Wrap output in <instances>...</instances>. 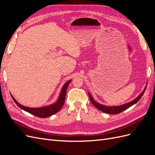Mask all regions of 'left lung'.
Here are the masks:
<instances>
[{"mask_svg": "<svg viewBox=\"0 0 155 155\" xmlns=\"http://www.w3.org/2000/svg\"><path fill=\"white\" fill-rule=\"evenodd\" d=\"M147 87V86H146ZM146 87H145L143 89V91L142 92V93L137 97H136L135 99L133 101H131L129 103H127L125 104L121 105H118V106H107L104 105H101L99 103L96 102L93 99V97L92 95L90 94V92H88V96H89V99L91 100V102L92 104V105L96 107L97 109H99L100 110L105 112V113L107 114H118L120 113L122 111L126 110L127 109H128L132 105H134L140 100L144 94V92L145 91V88H146Z\"/></svg>", "mask_w": 155, "mask_h": 155, "instance_id": "obj_1", "label": "left lung"}]
</instances>
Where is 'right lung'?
I'll return each instance as SVG.
<instances>
[{"label":"right lung","instance_id":"obj_1","mask_svg":"<svg viewBox=\"0 0 155 155\" xmlns=\"http://www.w3.org/2000/svg\"><path fill=\"white\" fill-rule=\"evenodd\" d=\"M71 81L72 80L70 79V80H68L67 82H66L64 84V85L63 86L61 91V92L59 94L58 100L56 101V102H55L54 104H52L49 105H46L45 107H38V108L28 107H26V106L21 105L19 103H18L17 101V100L12 95V99L14 101H15V103L17 105V106L19 108H21V109L29 112V113L31 114H34L37 117H39V118H47V117L53 115L55 114L56 112L59 111L60 109H61L62 107L63 106L64 100H65V96H66L67 88L69 83L71 82Z\"/></svg>","mask_w":155,"mask_h":155}]
</instances>
